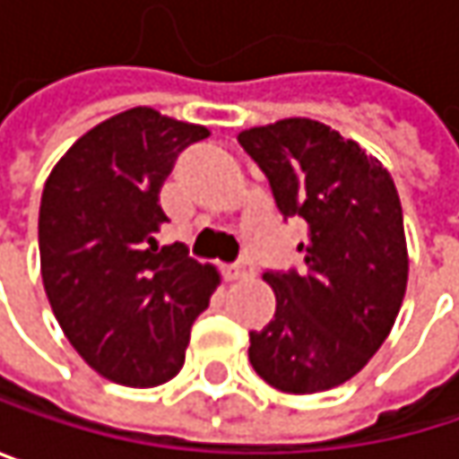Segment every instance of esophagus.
<instances>
[{
  "instance_id": "34e87169",
  "label": "esophagus",
  "mask_w": 459,
  "mask_h": 459,
  "mask_svg": "<svg viewBox=\"0 0 459 459\" xmlns=\"http://www.w3.org/2000/svg\"><path fill=\"white\" fill-rule=\"evenodd\" d=\"M252 273V265L249 263H236V265H226L223 268V276L229 279V281H238V279H244V276H249Z\"/></svg>"
}]
</instances>
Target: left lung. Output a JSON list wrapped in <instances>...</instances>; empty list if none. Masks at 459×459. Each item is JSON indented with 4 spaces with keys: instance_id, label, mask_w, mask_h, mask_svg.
<instances>
[{
    "instance_id": "8db88e82",
    "label": "left lung",
    "mask_w": 459,
    "mask_h": 459,
    "mask_svg": "<svg viewBox=\"0 0 459 459\" xmlns=\"http://www.w3.org/2000/svg\"><path fill=\"white\" fill-rule=\"evenodd\" d=\"M284 218L308 226L303 273L265 271L276 314L249 332V364L281 394L348 383L394 329L410 255L391 172L356 140L316 119H279L238 133Z\"/></svg>"
}]
</instances>
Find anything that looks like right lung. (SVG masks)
Returning <instances> with one entry per match:
<instances>
[{"instance_id": "1", "label": "right lung", "mask_w": 459, "mask_h": 459, "mask_svg": "<svg viewBox=\"0 0 459 459\" xmlns=\"http://www.w3.org/2000/svg\"><path fill=\"white\" fill-rule=\"evenodd\" d=\"M210 135L138 106L76 140L52 167L39 207V260L52 314L106 380L153 388L172 380L194 319L221 273L183 244H159V191L178 153Z\"/></svg>"}]
</instances>
